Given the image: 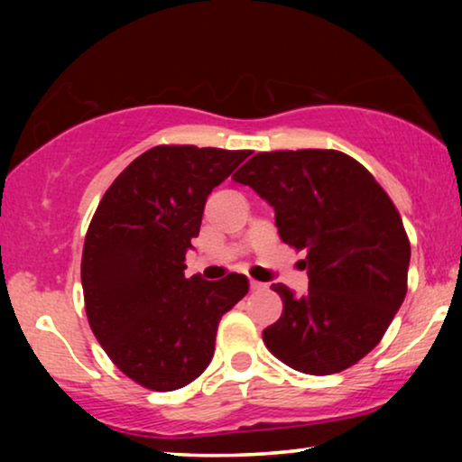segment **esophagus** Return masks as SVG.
I'll use <instances>...</instances> for the list:
<instances>
[{"mask_svg":"<svg viewBox=\"0 0 462 462\" xmlns=\"http://www.w3.org/2000/svg\"><path fill=\"white\" fill-rule=\"evenodd\" d=\"M250 288H252V290H264V288H267V283L256 282V280H250Z\"/></svg>","mask_w":462,"mask_h":462,"instance_id":"esophagus-1","label":"esophagus"}]
</instances>
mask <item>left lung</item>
I'll return each instance as SVG.
<instances>
[{
  "instance_id": "1",
  "label": "left lung",
  "mask_w": 462,
  "mask_h": 462,
  "mask_svg": "<svg viewBox=\"0 0 462 462\" xmlns=\"http://www.w3.org/2000/svg\"><path fill=\"white\" fill-rule=\"evenodd\" d=\"M275 210L283 244L305 252L309 290L282 296L267 349L305 374H337L374 349L408 290L410 239L374 176L334 149L256 153L233 174Z\"/></svg>"
}]
</instances>
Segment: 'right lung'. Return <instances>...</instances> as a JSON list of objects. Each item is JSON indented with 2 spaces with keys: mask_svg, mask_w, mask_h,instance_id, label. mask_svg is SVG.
<instances>
[{
  "mask_svg": "<svg viewBox=\"0 0 462 462\" xmlns=\"http://www.w3.org/2000/svg\"><path fill=\"white\" fill-rule=\"evenodd\" d=\"M250 151L157 144L113 180L88 226L81 286L88 324L125 376L151 391L195 381L214 356L218 321L248 280L185 277L204 206Z\"/></svg>",
  "mask_w": 462,
  "mask_h": 462,
  "instance_id": "add662e5",
  "label": "right lung"
}]
</instances>
